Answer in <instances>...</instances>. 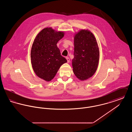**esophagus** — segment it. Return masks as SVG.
I'll return each mask as SVG.
<instances>
[{
  "mask_svg": "<svg viewBox=\"0 0 132 132\" xmlns=\"http://www.w3.org/2000/svg\"><path fill=\"white\" fill-rule=\"evenodd\" d=\"M66 60L67 61V62L69 63L70 62V58H69V57H66Z\"/></svg>",
  "mask_w": 132,
  "mask_h": 132,
  "instance_id": "1",
  "label": "esophagus"
}]
</instances>
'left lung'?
<instances>
[{"instance_id": "left-lung-1", "label": "left lung", "mask_w": 132, "mask_h": 132, "mask_svg": "<svg viewBox=\"0 0 132 132\" xmlns=\"http://www.w3.org/2000/svg\"><path fill=\"white\" fill-rule=\"evenodd\" d=\"M74 57L73 71L81 81L88 80L97 70L100 60V50L94 35L88 29H82L74 37Z\"/></svg>"}]
</instances>
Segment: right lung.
I'll use <instances>...</instances> for the list:
<instances>
[{
	"label": "right lung",
	"instance_id": "add662e5",
	"mask_svg": "<svg viewBox=\"0 0 132 132\" xmlns=\"http://www.w3.org/2000/svg\"><path fill=\"white\" fill-rule=\"evenodd\" d=\"M64 35V31H56L47 27L39 31L32 44V68L36 75L46 82L51 81L61 66L67 62L57 46Z\"/></svg>",
	"mask_w": 132,
	"mask_h": 132
}]
</instances>
